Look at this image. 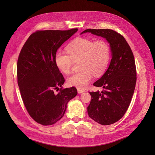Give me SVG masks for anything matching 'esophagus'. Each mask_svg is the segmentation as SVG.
<instances>
[{"instance_id": "1", "label": "esophagus", "mask_w": 155, "mask_h": 155, "mask_svg": "<svg viewBox=\"0 0 155 155\" xmlns=\"http://www.w3.org/2000/svg\"><path fill=\"white\" fill-rule=\"evenodd\" d=\"M85 92V90H83V89H81V88H78V92L79 94H81L83 92Z\"/></svg>"}]
</instances>
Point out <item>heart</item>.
<instances>
[{
    "label": "heart",
    "mask_w": 155,
    "mask_h": 155,
    "mask_svg": "<svg viewBox=\"0 0 155 155\" xmlns=\"http://www.w3.org/2000/svg\"><path fill=\"white\" fill-rule=\"evenodd\" d=\"M67 52L58 51L55 55V63L61 72H71L73 62H78V73L67 78L70 86L83 89L87 87L93 76H100L105 72L110 58V48L104 40L78 38L67 47Z\"/></svg>",
    "instance_id": "obj_1"
}]
</instances>
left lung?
I'll return each mask as SVG.
<instances>
[{"instance_id":"1","label":"left lung","mask_w":155,"mask_h":155,"mask_svg":"<svg viewBox=\"0 0 155 155\" xmlns=\"http://www.w3.org/2000/svg\"><path fill=\"white\" fill-rule=\"evenodd\" d=\"M105 38L109 43L112 59L102 77L93 84L102 87L100 92H90L91 101L87 107L91 118L103 125L114 124L122 118L130 105L137 82V71L133 51L124 37L109 29H87Z\"/></svg>"}]
</instances>
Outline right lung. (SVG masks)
Masks as SVG:
<instances>
[{
  "label": "right lung",
  "instance_id": "obj_1",
  "mask_svg": "<svg viewBox=\"0 0 155 155\" xmlns=\"http://www.w3.org/2000/svg\"><path fill=\"white\" fill-rule=\"evenodd\" d=\"M78 30L37 31L27 39L18 56L17 81L23 103L31 118L43 125L61 119L68 102L78 94L75 87L58 88L64 79L54 61L58 48ZM55 90L60 91L56 94Z\"/></svg>",
  "mask_w": 155,
  "mask_h": 155
}]
</instances>
